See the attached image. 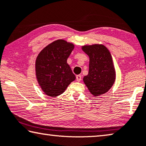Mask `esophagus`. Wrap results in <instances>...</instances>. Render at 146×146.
I'll list each match as a JSON object with an SVG mask.
<instances>
[{
	"instance_id": "34e87169",
	"label": "esophagus",
	"mask_w": 146,
	"mask_h": 146,
	"mask_svg": "<svg viewBox=\"0 0 146 146\" xmlns=\"http://www.w3.org/2000/svg\"><path fill=\"white\" fill-rule=\"evenodd\" d=\"M81 78H82L81 75H78L76 76V79H77V80L78 82H80V80H81Z\"/></svg>"
}]
</instances>
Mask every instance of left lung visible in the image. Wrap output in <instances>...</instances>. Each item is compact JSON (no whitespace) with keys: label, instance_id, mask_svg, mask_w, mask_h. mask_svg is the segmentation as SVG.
<instances>
[{"label":"left lung","instance_id":"1","mask_svg":"<svg viewBox=\"0 0 146 146\" xmlns=\"http://www.w3.org/2000/svg\"><path fill=\"white\" fill-rule=\"evenodd\" d=\"M82 49L90 58L89 72L83 81L94 96L105 94L114 84L115 71L112 58L105 45H84Z\"/></svg>","mask_w":146,"mask_h":146}]
</instances>
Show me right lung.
I'll return each instance as SVG.
<instances>
[{"label": "right lung", "mask_w": 146, "mask_h": 146, "mask_svg": "<svg viewBox=\"0 0 146 146\" xmlns=\"http://www.w3.org/2000/svg\"><path fill=\"white\" fill-rule=\"evenodd\" d=\"M74 48L73 43L58 40L39 53L36 60L38 84L46 95L56 97L63 94L75 76L67 63Z\"/></svg>", "instance_id": "right-lung-1"}]
</instances>
